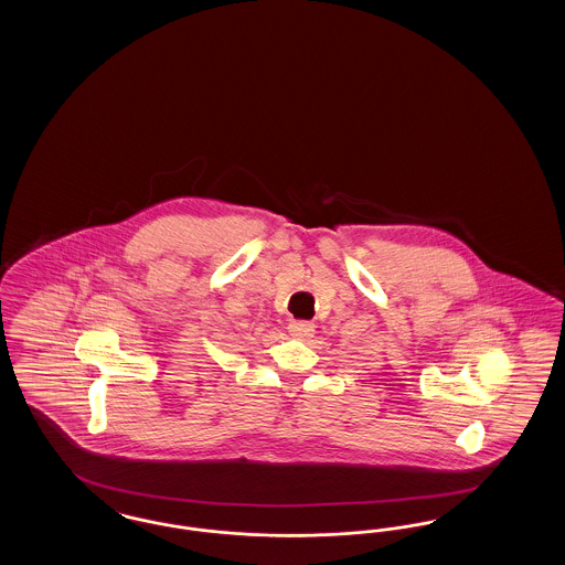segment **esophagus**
I'll use <instances>...</instances> for the list:
<instances>
[{
	"label": "esophagus",
	"instance_id": "obj_1",
	"mask_svg": "<svg viewBox=\"0 0 565 565\" xmlns=\"http://www.w3.org/2000/svg\"><path fill=\"white\" fill-rule=\"evenodd\" d=\"M288 332L296 339H309V337H313L316 326H313V322H290Z\"/></svg>",
	"mask_w": 565,
	"mask_h": 565
}]
</instances>
